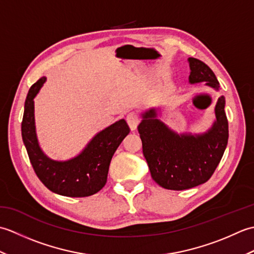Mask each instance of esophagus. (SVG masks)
Instances as JSON below:
<instances>
[{"instance_id": "1", "label": "esophagus", "mask_w": 254, "mask_h": 254, "mask_svg": "<svg viewBox=\"0 0 254 254\" xmlns=\"http://www.w3.org/2000/svg\"><path fill=\"white\" fill-rule=\"evenodd\" d=\"M127 122L132 131H135L139 123V116L136 112H130L127 115Z\"/></svg>"}]
</instances>
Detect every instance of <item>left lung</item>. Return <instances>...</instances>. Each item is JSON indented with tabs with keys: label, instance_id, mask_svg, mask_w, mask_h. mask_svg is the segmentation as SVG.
I'll return each instance as SVG.
<instances>
[{
	"label": "left lung",
	"instance_id": "1",
	"mask_svg": "<svg viewBox=\"0 0 254 254\" xmlns=\"http://www.w3.org/2000/svg\"><path fill=\"white\" fill-rule=\"evenodd\" d=\"M191 84L205 82L219 89L214 72L204 62L189 58ZM216 121L203 134H177L157 119L155 108L142 115L137 127L142 139L143 155L153 180L168 190H187L206 182L228 143V120L225 113V97L220 96L215 107Z\"/></svg>",
	"mask_w": 254,
	"mask_h": 254
}]
</instances>
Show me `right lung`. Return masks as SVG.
Instances as JSON below:
<instances>
[{"instance_id": "1", "label": "right lung", "mask_w": 254, "mask_h": 254, "mask_svg": "<svg viewBox=\"0 0 254 254\" xmlns=\"http://www.w3.org/2000/svg\"><path fill=\"white\" fill-rule=\"evenodd\" d=\"M46 77L31 86L25 101L21 136L37 177L50 191L64 196L84 197L100 191L107 182L110 161L130 127L124 119L97 133L83 152L66 161L48 157L38 143L34 98Z\"/></svg>"}]
</instances>
